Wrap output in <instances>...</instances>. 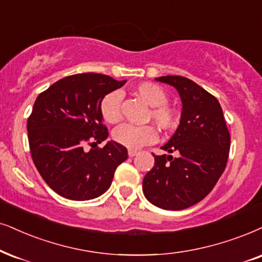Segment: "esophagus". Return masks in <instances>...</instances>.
<instances>
[{
    "label": "esophagus",
    "mask_w": 262,
    "mask_h": 262,
    "mask_svg": "<svg viewBox=\"0 0 262 262\" xmlns=\"http://www.w3.org/2000/svg\"><path fill=\"white\" fill-rule=\"evenodd\" d=\"M138 155L137 150H128V156L129 157H134V156Z\"/></svg>",
    "instance_id": "34e87169"
}]
</instances>
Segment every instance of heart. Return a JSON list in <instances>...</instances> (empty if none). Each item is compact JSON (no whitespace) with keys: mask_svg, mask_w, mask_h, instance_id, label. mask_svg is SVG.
Listing matches in <instances>:
<instances>
[{"mask_svg":"<svg viewBox=\"0 0 262 262\" xmlns=\"http://www.w3.org/2000/svg\"><path fill=\"white\" fill-rule=\"evenodd\" d=\"M134 93L151 106L148 118L163 132H171L178 127L179 115L174 107L168 105V95L161 85L152 82H141L135 85ZM100 114L105 122L115 124L122 118V94L114 91L107 93L100 101ZM116 142L129 148H139L152 144L157 139V132L152 125L137 127L133 124H122L112 133Z\"/></svg>","mask_w":262,"mask_h":262,"instance_id":"heart-1","label":"heart"}]
</instances>
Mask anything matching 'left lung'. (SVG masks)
<instances>
[{"label":"left lung","mask_w":262,"mask_h":262,"mask_svg":"<svg viewBox=\"0 0 262 262\" xmlns=\"http://www.w3.org/2000/svg\"><path fill=\"white\" fill-rule=\"evenodd\" d=\"M183 102L180 124L162 150L177 156L155 157L142 180L148 202L165 210L186 209L213 190L226 168L230 133L217 99L183 76H162Z\"/></svg>","instance_id":"obj_1"}]
</instances>
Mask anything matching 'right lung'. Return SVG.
Masks as SVG:
<instances>
[{"label": "right lung", "instance_id": "obj_1", "mask_svg": "<svg viewBox=\"0 0 262 262\" xmlns=\"http://www.w3.org/2000/svg\"><path fill=\"white\" fill-rule=\"evenodd\" d=\"M127 81L101 74H77L53 83L36 99L28 120L32 161L46 184L61 197L88 201L111 186L116 168L128 158L123 145L106 140L100 101Z\"/></svg>", "mask_w": 262, "mask_h": 262}]
</instances>
